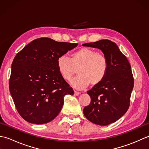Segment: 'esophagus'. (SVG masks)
Returning <instances> with one entry per match:
<instances>
[{"instance_id":"1","label":"esophagus","mask_w":149,"mask_h":149,"mask_svg":"<svg viewBox=\"0 0 149 149\" xmlns=\"http://www.w3.org/2000/svg\"><path fill=\"white\" fill-rule=\"evenodd\" d=\"M80 92H78V91H74V94H75V95H76V96H78V95H80Z\"/></svg>"}]
</instances>
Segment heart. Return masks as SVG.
<instances>
[{
  "mask_svg": "<svg viewBox=\"0 0 149 149\" xmlns=\"http://www.w3.org/2000/svg\"><path fill=\"white\" fill-rule=\"evenodd\" d=\"M57 67L62 77L67 81L78 68V75L70 83L77 89L83 90L90 83L96 86L104 80L108 69V61L103 53L85 47L73 53L71 59L66 55L60 56L57 60Z\"/></svg>",
  "mask_w": 149,
  "mask_h": 149,
  "instance_id": "obj_1",
  "label": "heart"
}]
</instances>
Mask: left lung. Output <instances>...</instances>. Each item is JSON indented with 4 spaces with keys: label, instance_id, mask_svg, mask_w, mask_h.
<instances>
[{
    "label": "left lung",
    "instance_id": "1",
    "mask_svg": "<svg viewBox=\"0 0 149 149\" xmlns=\"http://www.w3.org/2000/svg\"><path fill=\"white\" fill-rule=\"evenodd\" d=\"M100 49L108 61L105 78L87 91L91 102L84 107L85 117L95 124L107 125L117 121L127 111L134 86L131 67L115 43L101 40L82 45Z\"/></svg>",
    "mask_w": 149,
    "mask_h": 149
}]
</instances>
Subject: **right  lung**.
Wrapping results in <instances>:
<instances>
[{"label":"right lung","mask_w":149,"mask_h":149,"mask_svg":"<svg viewBox=\"0 0 149 149\" xmlns=\"http://www.w3.org/2000/svg\"><path fill=\"white\" fill-rule=\"evenodd\" d=\"M77 45L40 38L15 57L9 91L18 113L27 122L43 124L52 121L61 111L64 97L74 94L59 74L57 60Z\"/></svg>","instance_id":"add662e5"}]
</instances>
